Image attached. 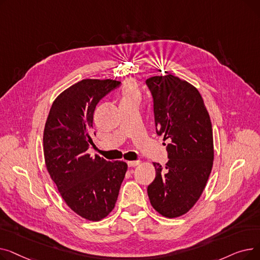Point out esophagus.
Wrapping results in <instances>:
<instances>
[{
	"label": "esophagus",
	"instance_id": "obj_1",
	"mask_svg": "<svg viewBox=\"0 0 260 260\" xmlns=\"http://www.w3.org/2000/svg\"><path fill=\"white\" fill-rule=\"evenodd\" d=\"M140 163V161L139 160H135V161H127V166L129 167V168H135V167H137L138 165Z\"/></svg>",
	"mask_w": 260,
	"mask_h": 260
}]
</instances>
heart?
I'll list each match as a JSON object with an SVG mask.
<instances>
[{"mask_svg": "<svg viewBox=\"0 0 260 260\" xmlns=\"http://www.w3.org/2000/svg\"><path fill=\"white\" fill-rule=\"evenodd\" d=\"M127 100H140V91L133 80L125 81L121 90V101Z\"/></svg>", "mask_w": 260, "mask_h": 260, "instance_id": "heart-1", "label": "heart"}]
</instances>
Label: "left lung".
Here are the masks:
<instances>
[{"mask_svg":"<svg viewBox=\"0 0 260 260\" xmlns=\"http://www.w3.org/2000/svg\"><path fill=\"white\" fill-rule=\"evenodd\" d=\"M145 83L154 100L156 132L170 140L169 161L165 168L153 163L156 177L147 195L159 214L179 217L198 201L213 168L211 119L200 92L188 82L167 75Z\"/></svg>","mask_w":260,"mask_h":260,"instance_id":"obj_1","label":"left lung"}]
</instances>
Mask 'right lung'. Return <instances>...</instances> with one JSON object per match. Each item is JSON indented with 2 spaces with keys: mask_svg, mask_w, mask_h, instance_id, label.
I'll return each mask as SVG.
<instances>
[{
  "mask_svg": "<svg viewBox=\"0 0 260 260\" xmlns=\"http://www.w3.org/2000/svg\"><path fill=\"white\" fill-rule=\"evenodd\" d=\"M120 83L111 79L78 82L53 101L45 123L47 171L67 206L91 221H99L113 211L127 171L125 162H111L87 154L92 144L94 108Z\"/></svg>",
  "mask_w": 260,
  "mask_h": 260,
  "instance_id": "add662e5",
  "label": "right lung"
}]
</instances>
